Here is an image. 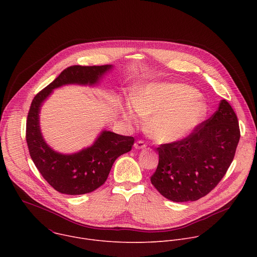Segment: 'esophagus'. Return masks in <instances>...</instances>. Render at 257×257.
Segmentation results:
<instances>
[{"label":"esophagus","mask_w":257,"mask_h":257,"mask_svg":"<svg viewBox=\"0 0 257 257\" xmlns=\"http://www.w3.org/2000/svg\"><path fill=\"white\" fill-rule=\"evenodd\" d=\"M134 148L136 150H142V149H145L146 148V143L142 140H138L134 143Z\"/></svg>","instance_id":"1"}]
</instances>
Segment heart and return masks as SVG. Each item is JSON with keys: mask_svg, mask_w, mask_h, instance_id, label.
Here are the masks:
<instances>
[{"mask_svg": "<svg viewBox=\"0 0 257 257\" xmlns=\"http://www.w3.org/2000/svg\"><path fill=\"white\" fill-rule=\"evenodd\" d=\"M132 105L123 109L124 118L139 123L148 118L151 136L173 142L189 135L205 118L207 103L196 90L184 84H148L132 95Z\"/></svg>", "mask_w": 257, "mask_h": 257, "instance_id": "1", "label": "heart"}]
</instances>
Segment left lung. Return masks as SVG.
<instances>
[{
    "instance_id": "1",
    "label": "left lung",
    "mask_w": 257,
    "mask_h": 257,
    "mask_svg": "<svg viewBox=\"0 0 257 257\" xmlns=\"http://www.w3.org/2000/svg\"><path fill=\"white\" fill-rule=\"evenodd\" d=\"M240 139L237 116L223 99L217 111L187 137L161 144L152 184L175 202L195 201L208 194L233 162Z\"/></svg>"
}]
</instances>
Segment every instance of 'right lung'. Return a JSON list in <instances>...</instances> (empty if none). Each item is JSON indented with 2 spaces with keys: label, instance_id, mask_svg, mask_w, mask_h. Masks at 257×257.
<instances>
[{
  "label": "right lung",
  "instance_id": "obj_1",
  "mask_svg": "<svg viewBox=\"0 0 257 257\" xmlns=\"http://www.w3.org/2000/svg\"><path fill=\"white\" fill-rule=\"evenodd\" d=\"M111 68L112 65L68 67L32 99L26 121L29 154L44 179L60 193L80 195L100 187L106 181L114 162L131 151L134 138L104 130L91 146L79 153H56L46 143L41 132V105L53 89L66 84L94 85Z\"/></svg>",
  "mask_w": 257,
  "mask_h": 257
}]
</instances>
